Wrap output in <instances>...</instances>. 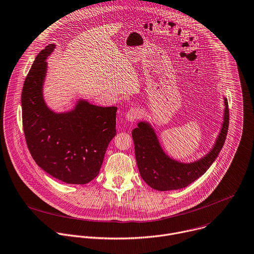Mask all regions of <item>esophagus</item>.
<instances>
[{"instance_id": "1", "label": "esophagus", "mask_w": 254, "mask_h": 254, "mask_svg": "<svg viewBox=\"0 0 254 254\" xmlns=\"http://www.w3.org/2000/svg\"><path fill=\"white\" fill-rule=\"evenodd\" d=\"M140 117V110L137 108H131L126 115V120L127 122L133 123Z\"/></svg>"}]
</instances>
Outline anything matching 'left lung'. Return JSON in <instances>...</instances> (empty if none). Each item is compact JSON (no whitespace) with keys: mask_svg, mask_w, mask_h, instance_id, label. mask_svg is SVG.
<instances>
[{"mask_svg":"<svg viewBox=\"0 0 254 254\" xmlns=\"http://www.w3.org/2000/svg\"><path fill=\"white\" fill-rule=\"evenodd\" d=\"M223 122L211 149L192 162H182L168 156L162 149L155 130L148 122H139L132 130L135 159L141 179L151 189L166 191L188 187L200 178L218 156L228 129L229 112L224 98Z\"/></svg>","mask_w":254,"mask_h":254,"instance_id":"left-lung-1","label":"left lung"}]
</instances>
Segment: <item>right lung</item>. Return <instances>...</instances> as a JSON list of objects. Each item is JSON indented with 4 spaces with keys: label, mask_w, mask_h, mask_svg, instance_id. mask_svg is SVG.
<instances>
[{
    "label": "right lung",
    "mask_w": 254,
    "mask_h": 254,
    "mask_svg": "<svg viewBox=\"0 0 254 254\" xmlns=\"http://www.w3.org/2000/svg\"><path fill=\"white\" fill-rule=\"evenodd\" d=\"M56 45L36 57L22 92V118L28 148L50 176L69 185H86L100 173L106 150L117 133L116 107H99L79 99L68 112L51 110L43 95L46 60Z\"/></svg>",
    "instance_id": "right-lung-1"
}]
</instances>
